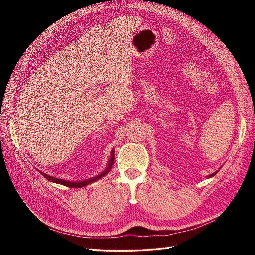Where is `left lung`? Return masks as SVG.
<instances>
[{
	"label": "left lung",
	"instance_id": "1",
	"mask_svg": "<svg viewBox=\"0 0 255 255\" xmlns=\"http://www.w3.org/2000/svg\"><path fill=\"white\" fill-rule=\"evenodd\" d=\"M216 173H217V172H215V173H213V174H210V175H209V176H208V177H211V176H214V175H215V174H216Z\"/></svg>",
	"mask_w": 255,
	"mask_h": 255
}]
</instances>
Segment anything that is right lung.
I'll return each mask as SVG.
<instances>
[{
  "mask_svg": "<svg viewBox=\"0 0 255 255\" xmlns=\"http://www.w3.org/2000/svg\"><path fill=\"white\" fill-rule=\"evenodd\" d=\"M113 164H114V149L112 150V152H111V158H110V161H108V164H107L106 169H105L104 171H103V172L101 173V174L96 175L95 177H92V178H90V180H85V181H81V182H70V181H66V180H61V178H57V177L50 176V175L46 174V173H44V172H40V171H39V172L41 173L42 176H45V177L47 178L48 181L53 182V183L61 184V185H64V186H67V187L78 188V187H83V186H85V185H89V184L93 183V182H95V181H97V180H100V178H102L103 176L106 175L107 173L111 171Z\"/></svg>",
  "mask_w": 255,
  "mask_h": 255,
  "instance_id": "obj_1",
  "label": "right lung"
}]
</instances>
